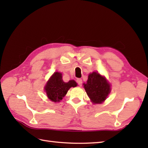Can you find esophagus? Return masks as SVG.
Masks as SVG:
<instances>
[{
    "instance_id": "esophagus-1",
    "label": "esophagus",
    "mask_w": 148,
    "mask_h": 148,
    "mask_svg": "<svg viewBox=\"0 0 148 148\" xmlns=\"http://www.w3.org/2000/svg\"><path fill=\"white\" fill-rule=\"evenodd\" d=\"M77 83L79 86H81V85H82V84H83V81L81 79H77Z\"/></svg>"
}]
</instances>
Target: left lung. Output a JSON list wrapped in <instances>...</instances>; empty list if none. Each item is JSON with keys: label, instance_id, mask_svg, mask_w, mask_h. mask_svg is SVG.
<instances>
[{"label": "left lung", "instance_id": "1", "mask_svg": "<svg viewBox=\"0 0 148 148\" xmlns=\"http://www.w3.org/2000/svg\"><path fill=\"white\" fill-rule=\"evenodd\" d=\"M84 88L88 96L93 103H102L111 92V84L98 72H93L88 75Z\"/></svg>", "mask_w": 148, "mask_h": 148}]
</instances>
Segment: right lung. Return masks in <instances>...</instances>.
<instances>
[{
	"mask_svg": "<svg viewBox=\"0 0 148 148\" xmlns=\"http://www.w3.org/2000/svg\"><path fill=\"white\" fill-rule=\"evenodd\" d=\"M77 84L74 80H70L67 83L62 79L60 72H54L45 86V90L48 99L54 102H59L67 94L71 87L77 86Z\"/></svg>",
	"mask_w": 148,
	"mask_h": 148,
	"instance_id": "1",
	"label": "right lung"
}]
</instances>
